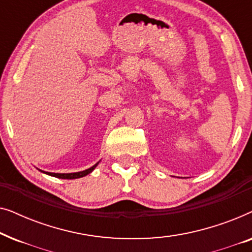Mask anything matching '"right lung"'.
<instances>
[{
    "mask_svg": "<svg viewBox=\"0 0 252 252\" xmlns=\"http://www.w3.org/2000/svg\"><path fill=\"white\" fill-rule=\"evenodd\" d=\"M99 163V161H98ZM98 163H96L95 165H93L92 167L87 168V170L85 171H80V172H74V173H51V172H46V171H42V170H39L40 172H42L44 174H48L50 175V177H55V178H60V179H78V178H82V177H86V175L92 173L93 171L95 170L96 166H97Z\"/></svg>",
    "mask_w": 252,
    "mask_h": 252,
    "instance_id": "add662e5",
    "label": "right lung"
}]
</instances>
